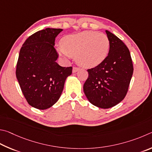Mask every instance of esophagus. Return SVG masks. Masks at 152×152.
I'll return each instance as SVG.
<instances>
[{"label":"esophagus","mask_w":152,"mask_h":152,"mask_svg":"<svg viewBox=\"0 0 152 152\" xmlns=\"http://www.w3.org/2000/svg\"><path fill=\"white\" fill-rule=\"evenodd\" d=\"M79 70V68L77 67V66H73V73H76L77 71Z\"/></svg>","instance_id":"34e87169"}]
</instances>
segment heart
Instances as JSON below:
<instances>
[{"label":"heart","mask_w":152,"mask_h":152,"mask_svg":"<svg viewBox=\"0 0 152 152\" xmlns=\"http://www.w3.org/2000/svg\"><path fill=\"white\" fill-rule=\"evenodd\" d=\"M110 47V40L105 34L86 31L63 37L57 50L63 57H75L79 65L91 68L105 59Z\"/></svg>","instance_id":"b5f03b06"}]
</instances>
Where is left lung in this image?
<instances>
[{"instance_id": "obj_1", "label": "left lung", "mask_w": 152, "mask_h": 152, "mask_svg": "<svg viewBox=\"0 0 152 152\" xmlns=\"http://www.w3.org/2000/svg\"><path fill=\"white\" fill-rule=\"evenodd\" d=\"M105 32L110 42L108 55L99 65L87 69L89 76L83 85L89 102L103 109L112 107L124 99L134 72L128 48L115 34Z\"/></svg>"}]
</instances>
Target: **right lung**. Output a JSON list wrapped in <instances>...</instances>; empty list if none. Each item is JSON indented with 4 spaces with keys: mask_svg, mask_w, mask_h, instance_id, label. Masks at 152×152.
Masks as SVG:
<instances>
[{
    "mask_svg": "<svg viewBox=\"0 0 152 152\" xmlns=\"http://www.w3.org/2000/svg\"><path fill=\"white\" fill-rule=\"evenodd\" d=\"M63 29L47 28L26 40L20 50L16 76L26 102L32 107L46 110L59 99L72 66L56 62L55 38Z\"/></svg>",
    "mask_w": 152,
    "mask_h": 152,
    "instance_id": "right-lung-1",
    "label": "right lung"
}]
</instances>
